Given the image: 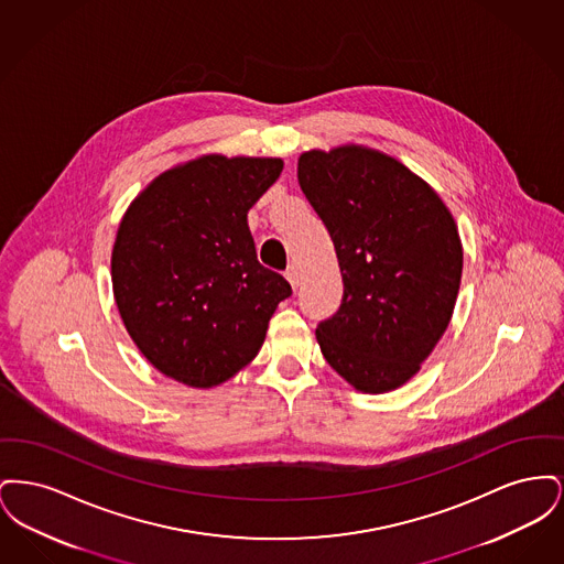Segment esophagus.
Returning a JSON list of instances; mask_svg holds the SVG:
<instances>
[{
  "mask_svg": "<svg viewBox=\"0 0 564 564\" xmlns=\"http://www.w3.org/2000/svg\"><path fill=\"white\" fill-rule=\"evenodd\" d=\"M285 276H288V281L292 283V288L297 290V285H300V274H297V269H295L294 264H292V267H288V270H285Z\"/></svg>",
  "mask_w": 564,
  "mask_h": 564,
  "instance_id": "1",
  "label": "esophagus"
}]
</instances>
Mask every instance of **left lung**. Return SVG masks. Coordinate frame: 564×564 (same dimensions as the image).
<instances>
[{"label": "left lung", "instance_id": "left-lung-1", "mask_svg": "<svg viewBox=\"0 0 564 564\" xmlns=\"http://www.w3.org/2000/svg\"><path fill=\"white\" fill-rule=\"evenodd\" d=\"M297 182L343 272V302L317 325L325 361L366 393L402 387L446 332L463 272L455 219L402 162L359 145L311 150Z\"/></svg>", "mask_w": 564, "mask_h": 564}]
</instances>
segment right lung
<instances>
[{"label": "right lung", "mask_w": 564, "mask_h": 564, "mask_svg": "<svg viewBox=\"0 0 564 564\" xmlns=\"http://www.w3.org/2000/svg\"><path fill=\"white\" fill-rule=\"evenodd\" d=\"M281 171V159L209 154L162 173L122 217L111 251L116 304L162 375L207 389L258 355L292 288L258 262L247 212Z\"/></svg>", "instance_id": "add662e5"}]
</instances>
